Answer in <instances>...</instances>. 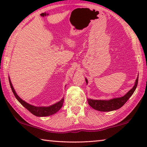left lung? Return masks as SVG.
Masks as SVG:
<instances>
[{
    "label": "left lung",
    "mask_w": 147,
    "mask_h": 147,
    "mask_svg": "<svg viewBox=\"0 0 147 147\" xmlns=\"http://www.w3.org/2000/svg\"><path fill=\"white\" fill-rule=\"evenodd\" d=\"M138 77H137L135 84L132 88L125 95L119 98H113L110 100H93V99L88 98L89 105L91 108L100 111H111L116 110L121 108L125 104L129 98L132 95L137 88L138 84ZM86 84L88 83L87 78H86Z\"/></svg>",
    "instance_id": "obj_1"
}]
</instances>
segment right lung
<instances>
[{
	"instance_id": "add662e5",
	"label": "right lung",
	"mask_w": 147,
	"mask_h": 147,
	"mask_svg": "<svg viewBox=\"0 0 147 147\" xmlns=\"http://www.w3.org/2000/svg\"><path fill=\"white\" fill-rule=\"evenodd\" d=\"M9 84H10L11 90L13 91L14 95L17 99V100H18L24 108L28 109L30 112L37 117H46L53 115V114L56 113L57 111H58L59 109H61L62 105H63L64 98H62L58 102L54 104L53 105L50 106H35L33 105H31V104L27 103L24 100H22V99L17 95V94L16 93V91H15L13 86H12L11 82L10 80L9 77Z\"/></svg>"
}]
</instances>
